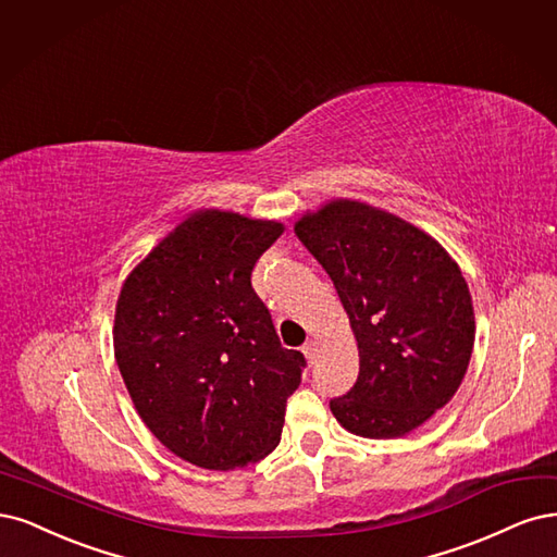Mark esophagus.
Segmentation results:
<instances>
[{
  "label": "esophagus",
  "mask_w": 557,
  "mask_h": 557,
  "mask_svg": "<svg viewBox=\"0 0 557 557\" xmlns=\"http://www.w3.org/2000/svg\"><path fill=\"white\" fill-rule=\"evenodd\" d=\"M302 356H305V361H308L310 366L317 361V356H319V345H317V339H310V343H305V347H302Z\"/></svg>",
  "instance_id": "esophagus-1"
}]
</instances>
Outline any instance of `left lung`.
<instances>
[{"label":"left lung","instance_id":"left-lung-1","mask_svg":"<svg viewBox=\"0 0 557 557\" xmlns=\"http://www.w3.org/2000/svg\"><path fill=\"white\" fill-rule=\"evenodd\" d=\"M296 236L331 275L358 380L331 411L349 433L396 440L435 417L468 372L474 308L460 265L425 231L358 199L305 210Z\"/></svg>","mask_w":557,"mask_h":557}]
</instances>
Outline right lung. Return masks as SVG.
<instances>
[{"label":"right lung","instance_id":"obj_1","mask_svg":"<svg viewBox=\"0 0 557 557\" xmlns=\"http://www.w3.org/2000/svg\"><path fill=\"white\" fill-rule=\"evenodd\" d=\"M275 220L201 208L159 238L115 302L113 349L138 417L169 451L238 470L275 451L305 358L252 289Z\"/></svg>","mask_w":557,"mask_h":557}]
</instances>
